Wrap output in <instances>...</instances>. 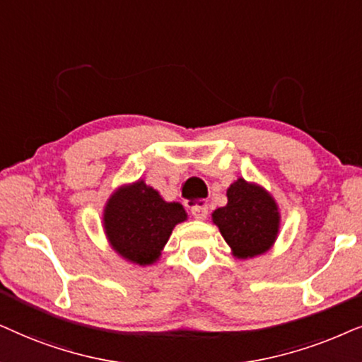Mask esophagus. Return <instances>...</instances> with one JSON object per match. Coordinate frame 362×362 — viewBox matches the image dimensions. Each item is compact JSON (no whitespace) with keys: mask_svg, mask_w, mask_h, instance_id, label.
<instances>
[{"mask_svg":"<svg viewBox=\"0 0 362 362\" xmlns=\"http://www.w3.org/2000/svg\"><path fill=\"white\" fill-rule=\"evenodd\" d=\"M190 214L197 220H205L206 215H209V206L206 205H195L190 209Z\"/></svg>","mask_w":362,"mask_h":362,"instance_id":"esophagus-1","label":"esophagus"}]
</instances>
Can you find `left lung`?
<instances>
[{"label":"left lung","instance_id":"1","mask_svg":"<svg viewBox=\"0 0 362 362\" xmlns=\"http://www.w3.org/2000/svg\"><path fill=\"white\" fill-rule=\"evenodd\" d=\"M228 204L211 214L221 237L237 258H252L272 248L279 228V211L273 197L243 178L226 190Z\"/></svg>","mask_w":362,"mask_h":362}]
</instances>
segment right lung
<instances>
[{
  "label": "right lung",
  "mask_w": 362,
  "mask_h": 362,
  "mask_svg": "<svg viewBox=\"0 0 362 362\" xmlns=\"http://www.w3.org/2000/svg\"><path fill=\"white\" fill-rule=\"evenodd\" d=\"M184 220V206L168 204L142 180L119 189L104 210V228L112 248L141 267L160 257L173 226Z\"/></svg>",
  "instance_id": "right-lung-1"
}]
</instances>
